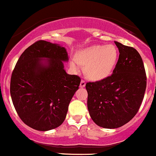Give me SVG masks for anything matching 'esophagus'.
<instances>
[{
  "label": "esophagus",
  "mask_w": 156,
  "mask_h": 156,
  "mask_svg": "<svg viewBox=\"0 0 156 156\" xmlns=\"http://www.w3.org/2000/svg\"><path fill=\"white\" fill-rule=\"evenodd\" d=\"M86 86V82L84 80H81L80 82V87H81V88H83V87H85Z\"/></svg>",
  "instance_id": "34e87169"
}]
</instances>
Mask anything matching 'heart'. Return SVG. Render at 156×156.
I'll return each instance as SVG.
<instances>
[{
  "label": "heart",
  "mask_w": 156,
  "mask_h": 156,
  "mask_svg": "<svg viewBox=\"0 0 156 156\" xmlns=\"http://www.w3.org/2000/svg\"><path fill=\"white\" fill-rule=\"evenodd\" d=\"M117 59L118 50L114 45H95L80 50L69 66L73 70L78 71L81 65H84L85 75L92 80L98 81L110 76Z\"/></svg>",
  "instance_id": "1"
}]
</instances>
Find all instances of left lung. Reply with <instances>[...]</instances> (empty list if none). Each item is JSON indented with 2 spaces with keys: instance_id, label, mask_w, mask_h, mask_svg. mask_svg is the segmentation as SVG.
Wrapping results in <instances>:
<instances>
[{
  "instance_id": "left-lung-1",
  "label": "left lung",
  "mask_w": 156,
  "mask_h": 156,
  "mask_svg": "<svg viewBox=\"0 0 156 156\" xmlns=\"http://www.w3.org/2000/svg\"><path fill=\"white\" fill-rule=\"evenodd\" d=\"M114 42L119 56L112 75L86 84L90 117L106 129L119 128L129 122L139 111L146 88V71L139 52Z\"/></svg>"
}]
</instances>
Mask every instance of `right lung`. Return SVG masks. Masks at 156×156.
Returning <instances> with one entry per match:
<instances>
[{
  "label": "right lung",
  "mask_w": 156,
  "mask_h": 156,
  "mask_svg": "<svg viewBox=\"0 0 156 156\" xmlns=\"http://www.w3.org/2000/svg\"><path fill=\"white\" fill-rule=\"evenodd\" d=\"M66 49L57 44L37 41L20 55L10 80V96L22 121L39 131L60 126L80 78L69 75Z\"/></svg>",
  "instance_id": "obj_1"
}]
</instances>
